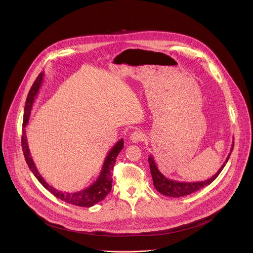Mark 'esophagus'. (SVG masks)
Segmentation results:
<instances>
[{
    "instance_id": "esophagus-1",
    "label": "esophagus",
    "mask_w": 253,
    "mask_h": 253,
    "mask_svg": "<svg viewBox=\"0 0 253 253\" xmlns=\"http://www.w3.org/2000/svg\"><path fill=\"white\" fill-rule=\"evenodd\" d=\"M129 139H130L131 142H133V143L141 142V141L144 140V133H143L141 130H135V131H133V132L130 134Z\"/></svg>"
}]
</instances>
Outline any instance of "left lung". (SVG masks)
Instances as JSON below:
<instances>
[{
	"label": "left lung",
	"instance_id": "1",
	"mask_svg": "<svg viewBox=\"0 0 253 253\" xmlns=\"http://www.w3.org/2000/svg\"><path fill=\"white\" fill-rule=\"evenodd\" d=\"M234 149V142L231 147V151L226 159V161L224 162V164L222 165V167L219 169V170L210 179L205 181H201V182H179V181L172 180V179H169L167 178L157 168V164L155 163V160L153 158L152 155L149 156L148 161H149V166H150V171L152 174V178H153V183H154V187L156 188V190L158 192H160L161 194L168 196V197H172V198H179L183 196H187L190 195L196 191H199L201 189H203L204 187L210 185L211 183H212L213 181L216 179L217 176L220 174V172L222 171V169H224V167L226 166L231 153Z\"/></svg>",
	"mask_w": 253,
	"mask_h": 253
}]
</instances>
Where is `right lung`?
I'll list each match as a JSON object with an SVG mask.
<instances>
[{"instance_id": "1", "label": "right lung", "mask_w": 253, "mask_h": 253, "mask_svg": "<svg viewBox=\"0 0 253 253\" xmlns=\"http://www.w3.org/2000/svg\"><path fill=\"white\" fill-rule=\"evenodd\" d=\"M43 75H44L43 73H41L38 76L35 83L33 84L32 87L28 93L25 108H24L23 127H25L26 125L28 124L35 98H36L37 94L39 92V89H40L42 80H43ZM21 144H22V150L24 153L26 163H27L30 170L33 172V174L35 175L37 179L46 190H48L54 197H56L57 199L65 202L67 204L78 206V207H83V208H89V207H92L95 204L99 203L100 201H102L110 193V191L112 189V182H113L112 171L114 169L116 159H117L118 155L120 154V152L122 151V149L124 148V139L119 140L116 145L109 151L108 155L105 158L101 172L96 181H94L87 188L78 191V192H75V193H66V192H61L59 190H56L55 188L50 186L48 183H46V181L42 177V175L39 173L36 166L33 162V159L31 157L30 150H29L28 143H27L26 132H25L24 128L22 129Z\"/></svg>"}]
</instances>
